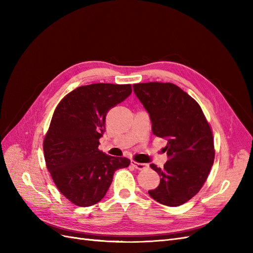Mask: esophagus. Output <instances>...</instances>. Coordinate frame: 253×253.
Returning <instances> with one entry per match:
<instances>
[{"label": "esophagus", "mask_w": 253, "mask_h": 253, "mask_svg": "<svg viewBox=\"0 0 253 253\" xmlns=\"http://www.w3.org/2000/svg\"><path fill=\"white\" fill-rule=\"evenodd\" d=\"M133 167H135L137 170H145L149 168L148 164H141V163H136V162H132L131 163Z\"/></svg>", "instance_id": "esophagus-1"}]
</instances>
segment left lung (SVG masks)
Instances as JSON below:
<instances>
[{
	"label": "left lung",
	"instance_id": "1",
	"mask_svg": "<svg viewBox=\"0 0 253 253\" xmlns=\"http://www.w3.org/2000/svg\"><path fill=\"white\" fill-rule=\"evenodd\" d=\"M133 88L149 113L153 134L168 141L163 151L169 160L162 169L151 165L160 182L149 194L163 205L180 206L201 190L211 170L214 143L210 126L200 104L173 83H138Z\"/></svg>",
	"mask_w": 253,
	"mask_h": 253
}]
</instances>
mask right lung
I'll return each mask as SVG.
<instances>
[{"label": "right lung", "instance_id": "obj_1", "mask_svg": "<svg viewBox=\"0 0 253 253\" xmlns=\"http://www.w3.org/2000/svg\"><path fill=\"white\" fill-rule=\"evenodd\" d=\"M131 94L129 84H89L71 91L56 108L43 142L45 163L60 192L74 205L100 202L114 173L131 163L98 149L106 113Z\"/></svg>", "mask_w": 253, "mask_h": 253}]
</instances>
